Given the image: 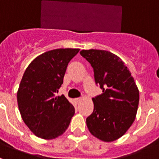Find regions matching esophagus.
Listing matches in <instances>:
<instances>
[{"label":"esophagus","mask_w":159,"mask_h":159,"mask_svg":"<svg viewBox=\"0 0 159 159\" xmlns=\"http://www.w3.org/2000/svg\"><path fill=\"white\" fill-rule=\"evenodd\" d=\"M80 100H81V98H75V102H79Z\"/></svg>","instance_id":"obj_1"}]
</instances>
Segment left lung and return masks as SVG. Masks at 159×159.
Segmentation results:
<instances>
[{
	"label": "left lung",
	"instance_id": "obj_1",
	"mask_svg": "<svg viewBox=\"0 0 159 159\" xmlns=\"http://www.w3.org/2000/svg\"><path fill=\"white\" fill-rule=\"evenodd\" d=\"M102 93L92 98L94 110L86 119L89 131L104 142L118 139L134 121L139 92L131 73L117 56L105 50H82Z\"/></svg>",
	"mask_w": 159,
	"mask_h": 159
}]
</instances>
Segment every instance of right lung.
Returning <instances> with one entry per match:
<instances>
[{"mask_svg":"<svg viewBox=\"0 0 159 159\" xmlns=\"http://www.w3.org/2000/svg\"><path fill=\"white\" fill-rule=\"evenodd\" d=\"M78 48H60L36 57L26 68L17 92L25 123L43 139L58 137L67 130L75 108L64 95L57 96L70 60Z\"/></svg>","mask_w":159,"mask_h":159,"instance_id":"obj_1","label":"right lung"}]
</instances>
